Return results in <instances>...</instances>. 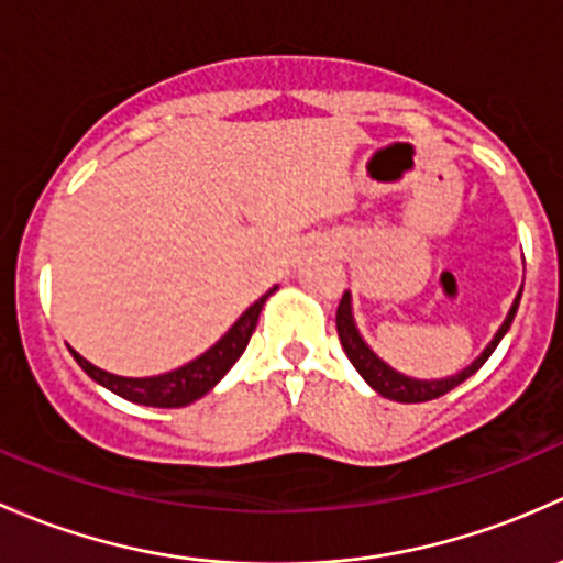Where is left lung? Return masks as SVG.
<instances>
[{
    "label": "left lung",
    "mask_w": 563,
    "mask_h": 563,
    "mask_svg": "<svg viewBox=\"0 0 563 563\" xmlns=\"http://www.w3.org/2000/svg\"><path fill=\"white\" fill-rule=\"evenodd\" d=\"M518 303H520V295L515 298V303H512V309H509L507 320H504L501 328H498L494 341L485 346L483 355H479L477 361L472 363V366L463 368L461 374L448 376V379H411V376L398 374L396 368H390L385 361H379V357L371 352V346L366 344V341L361 339V333H357L355 320H352L350 292H344V298H341V303H339V311H335V330H339L341 346H344L350 363L357 368V374H361L363 379H366L368 385L374 387L376 393H379V396L390 398V401H401V404H422V401H433V398L444 396V393H450L453 387L461 385V382H466L468 376L474 374V371L483 366V363L488 361L490 355H494L498 341L504 339V333H507L509 324H512V320H515Z\"/></svg>",
    "instance_id": "left-lung-1"
}]
</instances>
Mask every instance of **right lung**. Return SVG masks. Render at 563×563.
<instances>
[{"label":"right lung","mask_w":563,"mask_h":563,"mask_svg":"<svg viewBox=\"0 0 563 563\" xmlns=\"http://www.w3.org/2000/svg\"><path fill=\"white\" fill-rule=\"evenodd\" d=\"M276 289V287H274ZM263 295L260 300H254L246 311L239 317V322L217 341L208 352H202L200 357L187 366L167 371V374L159 376H143V379H132V376H115L108 374V371L91 366L86 357H80L78 352H73L75 363L97 382V385L108 387L110 393L115 396L126 398L132 404H143V407H159V409H176V407H187V404L197 401V398L206 396L230 368L235 366V361L243 355L246 350L249 339H252L254 328H257L260 311H263L265 300L271 298V292Z\"/></svg>","instance_id":"right-lung-1"}]
</instances>
